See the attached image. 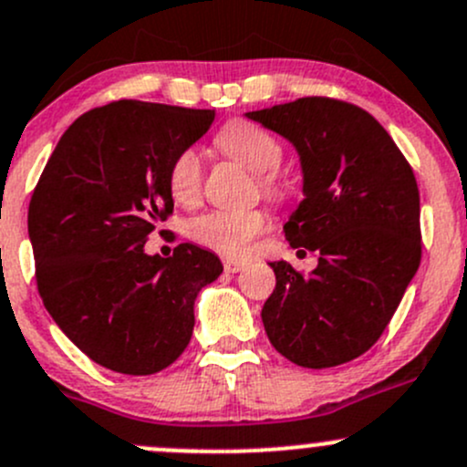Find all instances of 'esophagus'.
<instances>
[{
    "label": "esophagus",
    "mask_w": 467,
    "mask_h": 467,
    "mask_svg": "<svg viewBox=\"0 0 467 467\" xmlns=\"http://www.w3.org/2000/svg\"><path fill=\"white\" fill-rule=\"evenodd\" d=\"M223 268L225 273H239L246 268V262H242V259H223Z\"/></svg>",
    "instance_id": "esophagus-1"
}]
</instances>
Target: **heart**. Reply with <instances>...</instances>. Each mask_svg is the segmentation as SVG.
Here are the masks:
<instances>
[{
	"mask_svg": "<svg viewBox=\"0 0 467 467\" xmlns=\"http://www.w3.org/2000/svg\"><path fill=\"white\" fill-rule=\"evenodd\" d=\"M217 147L228 159L257 174V185L266 199L284 203L293 185L279 171L284 147L268 130L250 120H230L217 134ZM170 192L179 203H194L203 188V161L196 150H183L171 161L168 171ZM268 214L264 210H213L190 221L188 233L201 246L228 257H239L254 237L266 230Z\"/></svg>",
	"mask_w": 467,
	"mask_h": 467,
	"instance_id": "1",
	"label": "heart"
}]
</instances>
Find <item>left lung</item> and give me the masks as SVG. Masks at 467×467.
I'll use <instances>...</instances> for the list:
<instances>
[{
    "instance_id": "obj_1",
    "label": "left lung",
    "mask_w": 467,
    "mask_h": 467,
    "mask_svg": "<svg viewBox=\"0 0 467 467\" xmlns=\"http://www.w3.org/2000/svg\"><path fill=\"white\" fill-rule=\"evenodd\" d=\"M246 116L296 145L304 201L284 234L293 248L320 253L308 275L271 264L266 336L299 367L345 365L376 345L419 271L414 170L385 127L351 102L311 96Z\"/></svg>"
}]
</instances>
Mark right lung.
Segmentation results:
<instances>
[{"mask_svg": "<svg viewBox=\"0 0 467 467\" xmlns=\"http://www.w3.org/2000/svg\"><path fill=\"white\" fill-rule=\"evenodd\" d=\"M213 120L214 109L159 102L96 107L62 134L33 190L39 297L78 349L118 374L170 367L192 337L196 296L223 273L194 244L168 259L143 250L174 210L171 161Z\"/></svg>", "mask_w": 467, "mask_h": 467, "instance_id": "obj_1", "label": "right lung"}]
</instances>
